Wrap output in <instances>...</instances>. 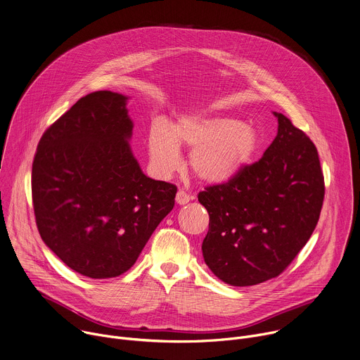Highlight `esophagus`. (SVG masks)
Listing matches in <instances>:
<instances>
[{
  "instance_id": "1",
  "label": "esophagus",
  "mask_w": 360,
  "mask_h": 360,
  "mask_svg": "<svg viewBox=\"0 0 360 360\" xmlns=\"http://www.w3.org/2000/svg\"><path fill=\"white\" fill-rule=\"evenodd\" d=\"M176 203H179V205H185V203H188L191 199H192V196L189 195V193H186L184 189H179L178 191V193H176Z\"/></svg>"
}]
</instances>
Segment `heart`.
Returning a JSON list of instances; mask_svg holds the SVG:
<instances>
[{"label": "heart", "mask_w": 360, "mask_h": 360, "mask_svg": "<svg viewBox=\"0 0 360 360\" xmlns=\"http://www.w3.org/2000/svg\"><path fill=\"white\" fill-rule=\"evenodd\" d=\"M179 143L191 149L193 174L211 184L235 178L255 155L258 134L240 121L224 117L186 115L172 127L155 120L148 132L150 164L160 175H169L181 165Z\"/></svg>", "instance_id": "b5f03b06"}]
</instances>
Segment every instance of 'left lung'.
I'll use <instances>...</instances> for the list:
<instances>
[{
	"instance_id": "1",
	"label": "left lung",
	"mask_w": 360,
	"mask_h": 360,
	"mask_svg": "<svg viewBox=\"0 0 360 360\" xmlns=\"http://www.w3.org/2000/svg\"><path fill=\"white\" fill-rule=\"evenodd\" d=\"M264 157L231 181L207 186L198 200L210 214L205 264L228 285L279 276L314 233L325 198L315 143L283 114Z\"/></svg>"
}]
</instances>
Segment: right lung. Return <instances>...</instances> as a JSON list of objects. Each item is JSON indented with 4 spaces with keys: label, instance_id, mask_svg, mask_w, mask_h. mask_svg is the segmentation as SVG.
<instances>
[{
    "label": "right lung",
    "instance_id": "1",
    "mask_svg": "<svg viewBox=\"0 0 360 360\" xmlns=\"http://www.w3.org/2000/svg\"><path fill=\"white\" fill-rule=\"evenodd\" d=\"M127 99L111 91L78 99L42 134L32 162L42 240L92 279L127 272L175 205L176 186L148 178L132 155Z\"/></svg>",
    "mask_w": 360,
    "mask_h": 360
}]
</instances>
